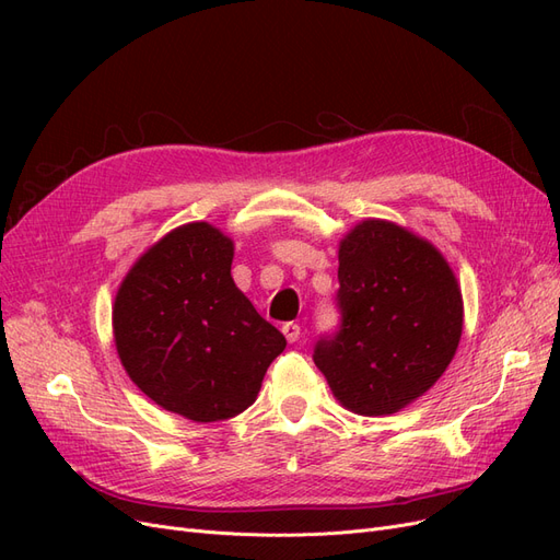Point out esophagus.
Here are the masks:
<instances>
[{"instance_id": "1", "label": "esophagus", "mask_w": 560, "mask_h": 560, "mask_svg": "<svg viewBox=\"0 0 560 560\" xmlns=\"http://www.w3.org/2000/svg\"><path fill=\"white\" fill-rule=\"evenodd\" d=\"M282 334H284L287 341L296 343L299 338H301V327L296 325V322H284V325H282Z\"/></svg>"}]
</instances>
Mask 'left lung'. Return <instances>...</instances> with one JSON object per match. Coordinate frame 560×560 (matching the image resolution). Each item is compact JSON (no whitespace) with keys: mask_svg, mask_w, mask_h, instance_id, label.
<instances>
[{"mask_svg":"<svg viewBox=\"0 0 560 560\" xmlns=\"http://www.w3.org/2000/svg\"><path fill=\"white\" fill-rule=\"evenodd\" d=\"M341 325L313 360L334 397L360 416L404 409L444 374L463 334V294L434 245L366 219L338 247Z\"/></svg>","mask_w":560,"mask_h":560,"instance_id":"left-lung-1","label":"left lung"}]
</instances>
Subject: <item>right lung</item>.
I'll use <instances>...</instances> for the list:
<instances>
[{
    "instance_id": "add662e5",
    "label": "right lung",
    "mask_w": 560,
    "mask_h": 560,
    "mask_svg": "<svg viewBox=\"0 0 560 560\" xmlns=\"http://www.w3.org/2000/svg\"><path fill=\"white\" fill-rule=\"evenodd\" d=\"M231 261L222 231L184 224L142 254L114 301L116 352L132 383L196 422L243 413L287 346L235 287Z\"/></svg>"
}]
</instances>
